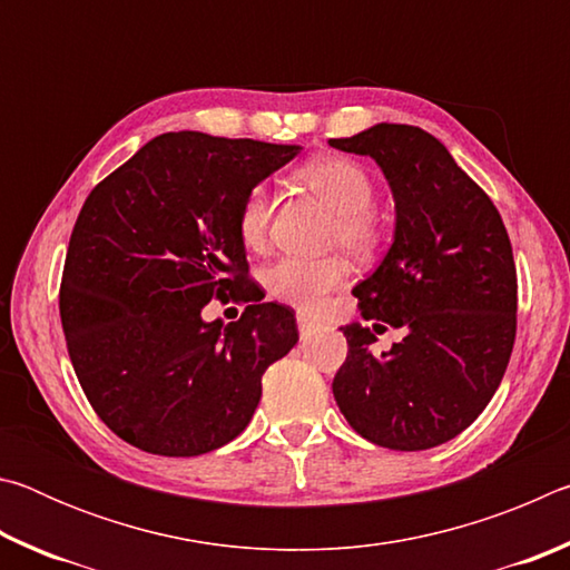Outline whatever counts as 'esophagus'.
<instances>
[{
  "instance_id": "obj_1",
  "label": "esophagus",
  "mask_w": 570,
  "mask_h": 570,
  "mask_svg": "<svg viewBox=\"0 0 570 570\" xmlns=\"http://www.w3.org/2000/svg\"><path fill=\"white\" fill-rule=\"evenodd\" d=\"M296 324H298V334H302V340H306V336H312L314 332L322 330V324L314 322L308 314H296Z\"/></svg>"
}]
</instances>
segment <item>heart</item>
I'll return each instance as SVG.
<instances>
[{
  "label": "heart",
  "mask_w": 570,
  "mask_h": 570,
  "mask_svg": "<svg viewBox=\"0 0 570 570\" xmlns=\"http://www.w3.org/2000/svg\"><path fill=\"white\" fill-rule=\"evenodd\" d=\"M296 180L320 196L336 218L332 244L342 246L354 258H370L380 246V224L372 216L374 183L360 163L344 156H322L304 163L296 170ZM274 198L266 186H254L238 210V236L248 248H262L268 220H272ZM350 278V266L342 258H298L284 256L266 268V288L276 298L316 314L324 298Z\"/></svg>",
  "instance_id": "heart-1"
}]
</instances>
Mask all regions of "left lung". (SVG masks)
<instances>
[{"instance_id":"obj_1","label":"left lung","mask_w":570,"mask_h":570,"mask_svg":"<svg viewBox=\"0 0 570 570\" xmlns=\"http://www.w3.org/2000/svg\"><path fill=\"white\" fill-rule=\"evenodd\" d=\"M330 146L370 156L390 183L392 246L354 296L374 332L380 322L404 330L374 356L370 326H342L350 354L332 382L334 400L374 445L438 448L478 420L513 352L518 278L508 230L485 190L422 128L377 122Z\"/></svg>"}]
</instances>
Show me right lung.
<instances>
[{
	"instance_id": "add662e5",
	"label": "right lung",
	"mask_w": 570,
	"mask_h": 570,
	"mask_svg": "<svg viewBox=\"0 0 570 570\" xmlns=\"http://www.w3.org/2000/svg\"><path fill=\"white\" fill-rule=\"evenodd\" d=\"M302 146L163 132L92 188L65 258L60 316L85 394L115 435L166 458L216 450L246 430L268 364L296 320L246 282L238 210ZM250 301L224 327L210 297Z\"/></svg>"
}]
</instances>
